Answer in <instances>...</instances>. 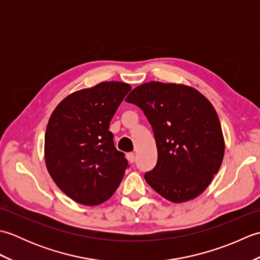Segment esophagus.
<instances>
[{"label":"esophagus","instance_id":"1","mask_svg":"<svg viewBox=\"0 0 260 260\" xmlns=\"http://www.w3.org/2000/svg\"><path fill=\"white\" fill-rule=\"evenodd\" d=\"M126 157H127V159H128L129 163H134V161H135V154L134 153H128L126 155Z\"/></svg>","mask_w":260,"mask_h":260}]
</instances>
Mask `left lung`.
Returning a JSON list of instances; mask_svg holds the SVG:
<instances>
[{
  "mask_svg": "<svg viewBox=\"0 0 260 260\" xmlns=\"http://www.w3.org/2000/svg\"><path fill=\"white\" fill-rule=\"evenodd\" d=\"M125 101L144 112L155 136L157 163L145 173L147 183L174 203L200 196L224 155L221 124L209 99L191 86L150 81Z\"/></svg>",
  "mask_w": 260,
  "mask_h": 260,
  "instance_id": "obj_1",
  "label": "left lung"
}]
</instances>
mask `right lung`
Instances as JSON below:
<instances>
[{"mask_svg": "<svg viewBox=\"0 0 260 260\" xmlns=\"http://www.w3.org/2000/svg\"><path fill=\"white\" fill-rule=\"evenodd\" d=\"M120 81H104L70 93L54 108L45 136L49 174L66 196L98 206L114 194L127 165L115 148L109 123L131 90Z\"/></svg>", "mask_w": 260, "mask_h": 260, "instance_id": "add662e5", "label": "right lung"}]
</instances>
